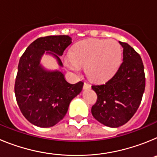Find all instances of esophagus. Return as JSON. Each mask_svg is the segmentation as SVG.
<instances>
[{
	"instance_id": "1",
	"label": "esophagus",
	"mask_w": 157,
	"mask_h": 157,
	"mask_svg": "<svg viewBox=\"0 0 157 157\" xmlns=\"http://www.w3.org/2000/svg\"><path fill=\"white\" fill-rule=\"evenodd\" d=\"M90 88H91L90 84H89V83H86V82L84 83V85H83V89H84V90H87V89H90Z\"/></svg>"
}]
</instances>
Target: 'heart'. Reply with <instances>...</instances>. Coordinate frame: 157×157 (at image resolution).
<instances>
[{
    "mask_svg": "<svg viewBox=\"0 0 157 157\" xmlns=\"http://www.w3.org/2000/svg\"><path fill=\"white\" fill-rule=\"evenodd\" d=\"M122 56L121 45L114 40H84L72 47L71 56L64 58V63L75 74L79 73L81 67L85 66L89 78L101 82L116 73Z\"/></svg>",
    "mask_w": 157,
    "mask_h": 157,
    "instance_id": "1",
    "label": "heart"
}]
</instances>
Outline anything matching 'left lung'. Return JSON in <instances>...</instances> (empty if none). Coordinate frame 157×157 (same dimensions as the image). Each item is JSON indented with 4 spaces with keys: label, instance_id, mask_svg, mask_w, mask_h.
Wrapping results in <instances>:
<instances>
[{
    "label": "left lung",
    "instance_id": "8db88e82",
    "mask_svg": "<svg viewBox=\"0 0 157 157\" xmlns=\"http://www.w3.org/2000/svg\"><path fill=\"white\" fill-rule=\"evenodd\" d=\"M123 48V63L116 74L101 85L92 86L98 95L91 109L96 120L109 127L127 123L137 112L145 87L144 65L139 54L127 43Z\"/></svg>",
    "mask_w": 157,
    "mask_h": 157
}]
</instances>
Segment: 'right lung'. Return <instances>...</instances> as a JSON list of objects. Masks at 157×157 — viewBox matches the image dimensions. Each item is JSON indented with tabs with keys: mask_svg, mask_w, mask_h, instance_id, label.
Returning a JSON list of instances; mask_svg holds the SVG:
<instances>
[{
	"mask_svg": "<svg viewBox=\"0 0 157 157\" xmlns=\"http://www.w3.org/2000/svg\"><path fill=\"white\" fill-rule=\"evenodd\" d=\"M68 35L39 37L29 45L18 65L15 94L19 108L30 123L39 127H50L66 115L71 101L82 90L83 82L71 84L59 71H48L40 64L45 53L56 58L63 66L59 56L71 45Z\"/></svg>",
	"mask_w": 157,
	"mask_h": 157,
	"instance_id": "add662e5",
	"label": "right lung"
}]
</instances>
